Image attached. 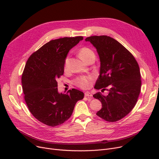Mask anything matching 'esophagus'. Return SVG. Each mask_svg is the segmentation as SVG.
Returning a JSON list of instances; mask_svg holds the SVG:
<instances>
[{"mask_svg": "<svg viewBox=\"0 0 159 159\" xmlns=\"http://www.w3.org/2000/svg\"><path fill=\"white\" fill-rule=\"evenodd\" d=\"M84 95H85V97H91V96H92V95H91V93L90 92H89V91H86V92L84 93Z\"/></svg>", "mask_w": 159, "mask_h": 159, "instance_id": "obj_1", "label": "esophagus"}]
</instances>
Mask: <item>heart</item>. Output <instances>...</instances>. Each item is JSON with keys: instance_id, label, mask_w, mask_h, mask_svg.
Wrapping results in <instances>:
<instances>
[{"instance_id": "1", "label": "heart", "mask_w": 159, "mask_h": 159, "mask_svg": "<svg viewBox=\"0 0 159 159\" xmlns=\"http://www.w3.org/2000/svg\"><path fill=\"white\" fill-rule=\"evenodd\" d=\"M79 55L82 59L86 62H88L91 60L95 59V55L94 52L88 46H83L79 49ZM70 57L68 55L64 59V70L65 71L68 70V64H69ZM92 80V77L89 75H83L77 77L73 81L74 84L77 86L83 88L87 89L91 85V82Z\"/></svg>"}]
</instances>
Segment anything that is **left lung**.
Instances as JSON below:
<instances>
[{
  "label": "left lung",
  "instance_id": "left-lung-1",
  "mask_svg": "<svg viewBox=\"0 0 159 159\" xmlns=\"http://www.w3.org/2000/svg\"><path fill=\"white\" fill-rule=\"evenodd\" d=\"M85 40L96 48L101 61L95 88L109 91L107 96L101 92L93 95L102 103L97 115L107 122H116L126 116L137 102L141 88L139 64L126 48L109 36H91Z\"/></svg>",
  "mask_w": 159,
  "mask_h": 159
}]
</instances>
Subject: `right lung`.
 Instances as JSON below:
<instances>
[{
  "label": "right lung",
  "mask_w": 159,
  "mask_h": 159,
  "mask_svg": "<svg viewBox=\"0 0 159 159\" xmlns=\"http://www.w3.org/2000/svg\"><path fill=\"white\" fill-rule=\"evenodd\" d=\"M83 37L52 40L33 53L22 75L24 100L31 113L40 122L55 127L69 119L84 93L72 89L59 93L57 80L64 73V61L70 49Z\"/></svg>",
  "instance_id": "obj_1"
}]
</instances>
